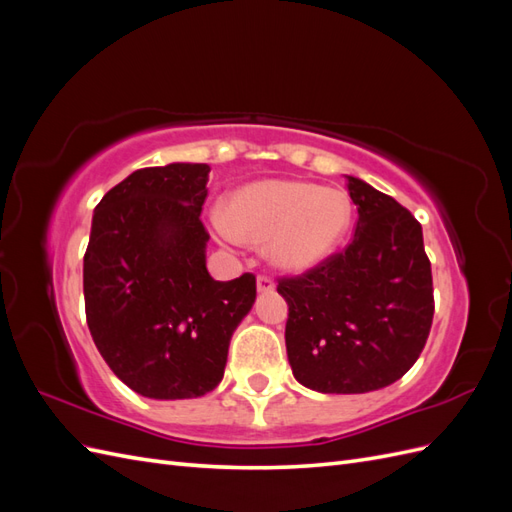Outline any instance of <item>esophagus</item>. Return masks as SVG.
Listing matches in <instances>:
<instances>
[{"label":"esophagus","mask_w":512,"mask_h":512,"mask_svg":"<svg viewBox=\"0 0 512 512\" xmlns=\"http://www.w3.org/2000/svg\"><path fill=\"white\" fill-rule=\"evenodd\" d=\"M256 288H258V292H273V290H275V284L271 282V277H267V275H258Z\"/></svg>","instance_id":"34e87169"}]
</instances>
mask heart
I'll use <instances>...</instances> for the list:
<instances>
[{
	"label": "heart",
	"mask_w": 512,
	"mask_h": 512,
	"mask_svg": "<svg viewBox=\"0 0 512 512\" xmlns=\"http://www.w3.org/2000/svg\"><path fill=\"white\" fill-rule=\"evenodd\" d=\"M213 226L228 243H265L271 265L303 273L331 258L352 226L344 190L297 179H265L235 190Z\"/></svg>",
	"instance_id": "obj_1"
}]
</instances>
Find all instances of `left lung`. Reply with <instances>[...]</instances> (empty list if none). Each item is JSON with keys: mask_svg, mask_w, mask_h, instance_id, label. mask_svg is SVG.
Returning a JSON list of instances; mask_svg holds the SVG:
<instances>
[{"mask_svg": "<svg viewBox=\"0 0 512 512\" xmlns=\"http://www.w3.org/2000/svg\"><path fill=\"white\" fill-rule=\"evenodd\" d=\"M348 192L359 211L346 252L277 292L288 303L292 374L318 393H369L399 380L423 352L433 320L423 228L395 198L359 177Z\"/></svg>", "mask_w": 512, "mask_h": 512, "instance_id": "obj_1", "label": "left lung"}]
</instances>
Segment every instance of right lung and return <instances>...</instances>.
<instances>
[{"mask_svg": "<svg viewBox=\"0 0 512 512\" xmlns=\"http://www.w3.org/2000/svg\"><path fill=\"white\" fill-rule=\"evenodd\" d=\"M207 164L134 170L91 220L83 260L87 327L113 374L149 399H192L224 378L230 337L256 277L215 282L200 222Z\"/></svg>", "mask_w": 512, "mask_h": 512, "instance_id": "add662e5", "label": "right lung"}]
</instances>
